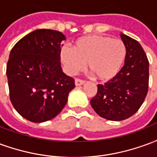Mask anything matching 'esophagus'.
I'll return each mask as SVG.
<instances>
[{"label": "esophagus", "mask_w": 157, "mask_h": 157, "mask_svg": "<svg viewBox=\"0 0 157 157\" xmlns=\"http://www.w3.org/2000/svg\"><path fill=\"white\" fill-rule=\"evenodd\" d=\"M85 83V81H83V80H82V79H79V78H75V86H82Z\"/></svg>", "instance_id": "1"}]
</instances>
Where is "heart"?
<instances>
[{"instance_id": "heart-1", "label": "heart", "mask_w": 157, "mask_h": 157, "mask_svg": "<svg viewBox=\"0 0 157 157\" xmlns=\"http://www.w3.org/2000/svg\"><path fill=\"white\" fill-rule=\"evenodd\" d=\"M126 54V46L120 39L93 34L76 39L72 48L63 47L60 58L69 74H76L86 63L88 71L96 79L106 82L120 71Z\"/></svg>"}]
</instances>
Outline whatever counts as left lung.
<instances>
[{"mask_svg": "<svg viewBox=\"0 0 157 157\" xmlns=\"http://www.w3.org/2000/svg\"><path fill=\"white\" fill-rule=\"evenodd\" d=\"M127 54L124 65L118 74L98 85V92L91 99L92 109L108 120L120 121L137 112L145 100L149 86V60L137 40L120 34Z\"/></svg>", "mask_w": 157, "mask_h": 157, "instance_id": "8db88e82", "label": "left lung"}]
</instances>
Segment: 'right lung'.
I'll return each mask as SVG.
<instances>
[{
  "label": "right lung",
  "instance_id": "obj_1",
  "mask_svg": "<svg viewBox=\"0 0 157 157\" xmlns=\"http://www.w3.org/2000/svg\"><path fill=\"white\" fill-rule=\"evenodd\" d=\"M65 37L52 29H38L12 48L6 65L10 100L20 115L34 123L61 112L75 80L62 72L60 43Z\"/></svg>",
  "mask_w": 157,
  "mask_h": 157
}]
</instances>
